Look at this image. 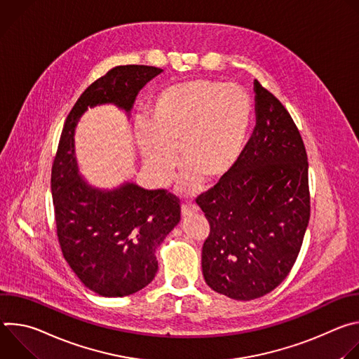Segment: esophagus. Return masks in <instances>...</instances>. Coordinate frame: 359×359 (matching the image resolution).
Masks as SVG:
<instances>
[{
  "mask_svg": "<svg viewBox=\"0 0 359 359\" xmlns=\"http://www.w3.org/2000/svg\"><path fill=\"white\" fill-rule=\"evenodd\" d=\"M197 212V208L194 206V204L191 203H184L182 204V216L183 217H187V216H191L193 213Z\"/></svg>",
  "mask_w": 359,
  "mask_h": 359,
  "instance_id": "obj_1",
  "label": "esophagus"
}]
</instances>
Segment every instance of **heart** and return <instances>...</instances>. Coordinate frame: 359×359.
Listing matches in <instances>:
<instances>
[{"label": "heart", "instance_id": "1", "mask_svg": "<svg viewBox=\"0 0 359 359\" xmlns=\"http://www.w3.org/2000/svg\"><path fill=\"white\" fill-rule=\"evenodd\" d=\"M252 118V102L237 83L198 78L165 88L136 126L142 158L159 184H168L180 163V189L194 193L226 179L240 162Z\"/></svg>", "mask_w": 359, "mask_h": 359}]
</instances>
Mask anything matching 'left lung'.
<instances>
[{"label":"left lung","instance_id":"8db88e82","mask_svg":"<svg viewBox=\"0 0 359 359\" xmlns=\"http://www.w3.org/2000/svg\"><path fill=\"white\" fill-rule=\"evenodd\" d=\"M255 128L236 169L196 201L210 223L201 269L229 298H260L288 276L310 220L309 162L281 102L254 81Z\"/></svg>","mask_w":359,"mask_h":359}]
</instances>
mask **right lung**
Instances as JSON below:
<instances>
[{"instance_id": "1", "label": "right lung", "mask_w": 359, "mask_h": 359, "mask_svg": "<svg viewBox=\"0 0 359 359\" xmlns=\"http://www.w3.org/2000/svg\"><path fill=\"white\" fill-rule=\"evenodd\" d=\"M163 69L122 65L95 81L79 96L61 135L50 175L57 234L78 278L102 297H125L158 273L156 250L180 222L179 200L165 190L133 182L114 189L92 186L79 175L75 128L88 108L115 105L130 118L140 89Z\"/></svg>"}]
</instances>
